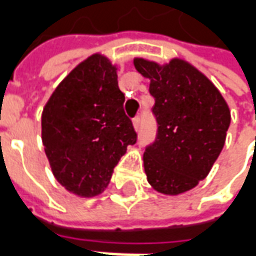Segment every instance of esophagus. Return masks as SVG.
<instances>
[{
	"mask_svg": "<svg viewBox=\"0 0 256 256\" xmlns=\"http://www.w3.org/2000/svg\"><path fill=\"white\" fill-rule=\"evenodd\" d=\"M133 126L136 130H138L140 126H141V119H140V116H136L133 119Z\"/></svg>",
	"mask_w": 256,
	"mask_h": 256,
	"instance_id": "1",
	"label": "esophagus"
}]
</instances>
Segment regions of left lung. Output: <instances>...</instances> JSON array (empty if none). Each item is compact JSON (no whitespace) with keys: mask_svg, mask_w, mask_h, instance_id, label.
Masks as SVG:
<instances>
[{"mask_svg":"<svg viewBox=\"0 0 256 256\" xmlns=\"http://www.w3.org/2000/svg\"><path fill=\"white\" fill-rule=\"evenodd\" d=\"M148 78L158 122L154 144L144 152L150 186L164 194H180L208 176L225 145L230 111L220 90L204 74L181 58L160 66L134 58Z\"/></svg>","mask_w":256,"mask_h":256,"instance_id":"obj_1","label":"left lung"}]
</instances>
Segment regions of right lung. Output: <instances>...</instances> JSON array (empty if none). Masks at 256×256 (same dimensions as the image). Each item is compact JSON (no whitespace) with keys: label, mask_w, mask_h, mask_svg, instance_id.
Wrapping results in <instances>:
<instances>
[{"label":"right lung","mask_w":256,"mask_h":256,"mask_svg":"<svg viewBox=\"0 0 256 256\" xmlns=\"http://www.w3.org/2000/svg\"><path fill=\"white\" fill-rule=\"evenodd\" d=\"M116 70L106 56L92 54L60 82L42 112V142L53 176L80 198L102 192L128 145L137 142Z\"/></svg>","instance_id":"1"}]
</instances>
